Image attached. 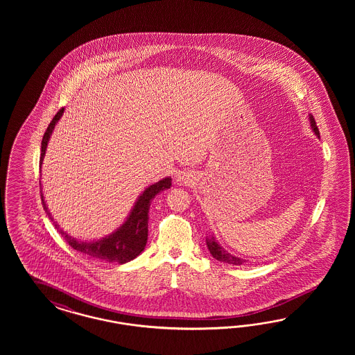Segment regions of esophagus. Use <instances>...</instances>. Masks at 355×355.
<instances>
[{
  "mask_svg": "<svg viewBox=\"0 0 355 355\" xmlns=\"http://www.w3.org/2000/svg\"><path fill=\"white\" fill-rule=\"evenodd\" d=\"M180 181H183V182H184V181H186V178H183V177H180Z\"/></svg>",
  "mask_w": 355,
  "mask_h": 355,
  "instance_id": "esophagus-1",
  "label": "esophagus"
}]
</instances>
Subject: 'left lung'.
Wrapping results in <instances>:
<instances>
[{"instance_id":"8db88e82","label":"left lung","mask_w":355,"mask_h":355,"mask_svg":"<svg viewBox=\"0 0 355 355\" xmlns=\"http://www.w3.org/2000/svg\"><path fill=\"white\" fill-rule=\"evenodd\" d=\"M309 119H310L311 129L313 130L315 135H316V137H320V132H319V129H318V126H316L315 119L312 117L311 114H310V117H309ZM205 242H207V248L209 250L211 255H212L214 258L217 259L218 261H224V263H227V264H234V266H241L242 263H245V261H246V260H243V259L236 258L234 255L229 254L227 251H225L224 248H221V246L218 245V242L216 241V238L214 236L207 238V239H205Z\"/></svg>"}]
</instances>
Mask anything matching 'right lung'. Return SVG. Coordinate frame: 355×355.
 I'll return each instance as SVG.
<instances>
[{
  "label": "right lung",
  "mask_w": 355,
  "mask_h": 355,
  "mask_svg": "<svg viewBox=\"0 0 355 355\" xmlns=\"http://www.w3.org/2000/svg\"><path fill=\"white\" fill-rule=\"evenodd\" d=\"M62 113H64V107H61L57 112V114L54 116L52 122L49 123V126L46 128V131L44 134L43 140H42L40 165L43 164L44 155H45L49 138L52 135V131L54 130L55 123L58 122V119H61ZM171 186H172V178H169V177L164 178L155 184H150V187H147L138 198L137 203L130 212L128 220L122 224V226H119V229L114 233H112L110 236L98 239L96 242L76 241V238L64 233V230L60 229V226L57 224L54 226L57 227V230L61 233V236H64V241L71 248L85 254L87 257L104 260L109 263H113V261L119 263V264L128 263L130 260L137 258L146 248L147 238H148V212H150V200L157 193H162L166 189H171ZM42 202H43L44 209H45L46 215L49 216V218L53 221L52 215L49 214L45 202H44L43 193H42Z\"/></svg>",
  "instance_id": "right-lung-1"
}]
</instances>
